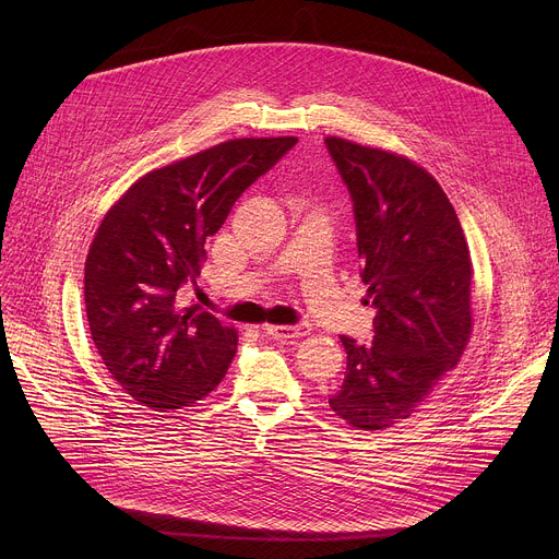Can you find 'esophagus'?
<instances>
[{
	"instance_id": "obj_1",
	"label": "esophagus",
	"mask_w": 559,
	"mask_h": 559,
	"mask_svg": "<svg viewBox=\"0 0 559 559\" xmlns=\"http://www.w3.org/2000/svg\"><path fill=\"white\" fill-rule=\"evenodd\" d=\"M309 332L307 323H298V325H267L265 334L274 341H294L300 338Z\"/></svg>"
}]
</instances>
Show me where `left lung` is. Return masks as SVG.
Masks as SVG:
<instances>
[{"instance_id":"left-lung-1","label":"left lung","mask_w":559,"mask_h":559,"mask_svg":"<svg viewBox=\"0 0 559 559\" xmlns=\"http://www.w3.org/2000/svg\"><path fill=\"white\" fill-rule=\"evenodd\" d=\"M349 190L373 341L343 336L347 371L330 407L356 429L409 418L471 336V257L440 183L405 156L328 136Z\"/></svg>"}]
</instances>
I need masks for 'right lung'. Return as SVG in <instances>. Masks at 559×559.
I'll list each match as a JSON object with an SVG mask.
<instances>
[{"label": "right lung", "instance_id": "obj_1", "mask_svg": "<svg viewBox=\"0 0 559 559\" xmlns=\"http://www.w3.org/2000/svg\"><path fill=\"white\" fill-rule=\"evenodd\" d=\"M296 141L218 143L147 173L104 216L86 259V316L106 369L139 405L190 407L227 373L236 332L181 289L197 287L205 238Z\"/></svg>", "mask_w": 559, "mask_h": 559}]
</instances>
